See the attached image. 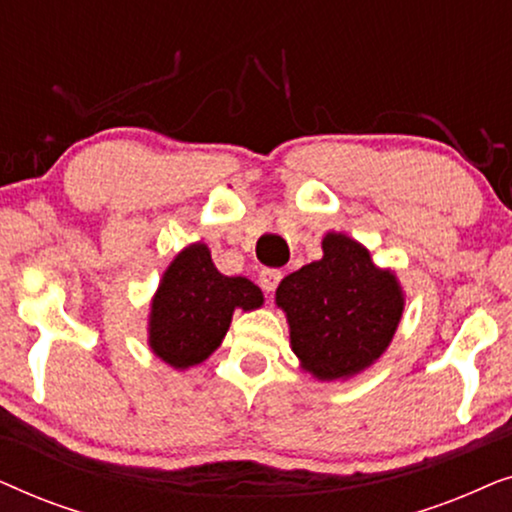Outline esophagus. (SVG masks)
I'll use <instances>...</instances> for the list:
<instances>
[{
  "mask_svg": "<svg viewBox=\"0 0 512 512\" xmlns=\"http://www.w3.org/2000/svg\"><path fill=\"white\" fill-rule=\"evenodd\" d=\"M282 270H275V268H263L261 275H258V284H261L263 291L272 293L277 289V284L282 282Z\"/></svg>",
  "mask_w": 512,
  "mask_h": 512,
  "instance_id": "34e87169",
  "label": "esophagus"
}]
</instances>
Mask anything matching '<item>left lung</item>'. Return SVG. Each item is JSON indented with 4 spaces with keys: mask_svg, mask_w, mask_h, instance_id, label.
Returning a JSON list of instances; mask_svg holds the SVG:
<instances>
[{
    "mask_svg": "<svg viewBox=\"0 0 512 512\" xmlns=\"http://www.w3.org/2000/svg\"><path fill=\"white\" fill-rule=\"evenodd\" d=\"M324 256L286 275L275 303L286 314L300 368L319 382H345L373 366L405 310L396 272L345 233H326Z\"/></svg>",
    "mask_w": 512,
    "mask_h": 512,
    "instance_id": "1",
    "label": "left lung"
}]
</instances>
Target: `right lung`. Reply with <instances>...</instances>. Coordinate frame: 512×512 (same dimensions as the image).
<instances>
[{
	"label": "right lung",
	"instance_id": "1",
	"mask_svg": "<svg viewBox=\"0 0 512 512\" xmlns=\"http://www.w3.org/2000/svg\"><path fill=\"white\" fill-rule=\"evenodd\" d=\"M263 305V291L247 277L216 270L205 242H193L167 265L149 310V349L174 370L207 361L226 338L235 310Z\"/></svg>",
	"mask_w": 512,
	"mask_h": 512
}]
</instances>
